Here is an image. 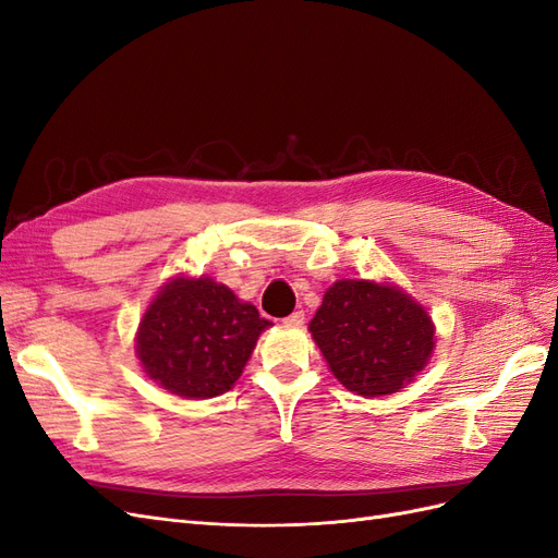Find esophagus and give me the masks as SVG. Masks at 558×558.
Instances as JSON below:
<instances>
[{
  "label": "esophagus",
  "instance_id": "esophagus-1",
  "mask_svg": "<svg viewBox=\"0 0 558 558\" xmlns=\"http://www.w3.org/2000/svg\"><path fill=\"white\" fill-rule=\"evenodd\" d=\"M283 324H286V326H293V328L302 326V324H305V312H302V310L293 312L291 316H286V318H283Z\"/></svg>",
  "mask_w": 558,
  "mask_h": 558
}]
</instances>
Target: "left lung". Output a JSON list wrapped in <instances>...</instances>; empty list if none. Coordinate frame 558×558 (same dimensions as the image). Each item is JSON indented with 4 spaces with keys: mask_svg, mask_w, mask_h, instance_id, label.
Segmentation results:
<instances>
[{
    "mask_svg": "<svg viewBox=\"0 0 558 558\" xmlns=\"http://www.w3.org/2000/svg\"><path fill=\"white\" fill-rule=\"evenodd\" d=\"M330 373L349 391L379 398L414 379L430 359L433 320L396 286L342 279L310 324Z\"/></svg>",
    "mask_w": 558,
    "mask_h": 558,
    "instance_id": "obj_1",
    "label": "left lung"
}]
</instances>
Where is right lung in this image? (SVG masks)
Listing matches in <instances>:
<instances>
[{"label": "right lung", "mask_w": 558, "mask_h": 558, "mask_svg": "<svg viewBox=\"0 0 558 558\" xmlns=\"http://www.w3.org/2000/svg\"><path fill=\"white\" fill-rule=\"evenodd\" d=\"M258 310L209 277L174 279L150 302L137 353L144 373L181 398H214L240 379L258 335Z\"/></svg>", "instance_id": "right-lung-1"}]
</instances>
